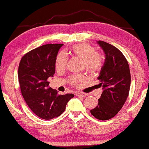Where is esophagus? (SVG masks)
<instances>
[{
  "instance_id": "esophagus-1",
  "label": "esophagus",
  "mask_w": 149,
  "mask_h": 149,
  "mask_svg": "<svg viewBox=\"0 0 149 149\" xmlns=\"http://www.w3.org/2000/svg\"><path fill=\"white\" fill-rule=\"evenodd\" d=\"M75 95L76 96H81V97H86L88 95L87 93H75Z\"/></svg>"
}]
</instances>
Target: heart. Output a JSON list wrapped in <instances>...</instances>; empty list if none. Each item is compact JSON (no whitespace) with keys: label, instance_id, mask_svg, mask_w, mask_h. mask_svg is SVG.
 <instances>
[{"label":"heart","instance_id":"b5f03b06","mask_svg":"<svg viewBox=\"0 0 149 149\" xmlns=\"http://www.w3.org/2000/svg\"><path fill=\"white\" fill-rule=\"evenodd\" d=\"M70 53L72 55L83 59L84 65L88 71L94 72L102 66L103 57L100 53L97 52L93 47L89 44L82 43L72 47ZM68 61V55L65 52L58 54L56 59V68L57 70H62L66 67ZM84 79L83 75H78L71 78V83L76 84L78 81Z\"/></svg>","mask_w":149,"mask_h":149}]
</instances>
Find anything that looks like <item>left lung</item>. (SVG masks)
<instances>
[{
    "instance_id": "obj_1",
    "label": "left lung",
    "mask_w": 149,
    "mask_h": 149,
    "mask_svg": "<svg viewBox=\"0 0 149 149\" xmlns=\"http://www.w3.org/2000/svg\"><path fill=\"white\" fill-rule=\"evenodd\" d=\"M97 43L105 54V61L97 78L103 91L98 105L90 113L97 119L107 120L115 116L126 101L131 74L127 59L116 47L102 41Z\"/></svg>"
}]
</instances>
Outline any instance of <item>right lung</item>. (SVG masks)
<instances>
[{
  "instance_id": "add662e5",
  "label": "right lung",
  "mask_w": 149,
  "mask_h": 149,
  "mask_svg": "<svg viewBox=\"0 0 149 149\" xmlns=\"http://www.w3.org/2000/svg\"><path fill=\"white\" fill-rule=\"evenodd\" d=\"M63 44H47L31 50L20 60L18 76L21 92L31 111L40 118L50 120L65 111L72 93L58 95L49 88L48 78L55 73L56 59Z\"/></svg>"
}]
</instances>
